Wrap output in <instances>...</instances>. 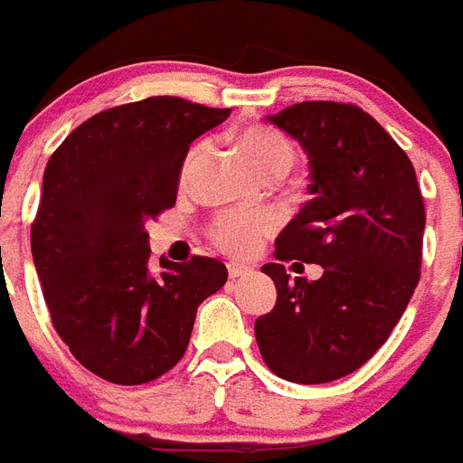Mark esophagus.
I'll return each instance as SVG.
<instances>
[{"label": "esophagus", "instance_id": "esophagus-1", "mask_svg": "<svg viewBox=\"0 0 463 463\" xmlns=\"http://www.w3.org/2000/svg\"><path fill=\"white\" fill-rule=\"evenodd\" d=\"M250 273H251L250 266H244V264H228V276H231L232 280H238V278L250 276Z\"/></svg>", "mask_w": 463, "mask_h": 463}]
</instances>
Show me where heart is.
Returning <instances> with one entry per match:
<instances>
[{
	"mask_svg": "<svg viewBox=\"0 0 463 463\" xmlns=\"http://www.w3.org/2000/svg\"><path fill=\"white\" fill-rule=\"evenodd\" d=\"M238 149L244 154V159L250 161L254 171L261 178L269 175H285L295 164V146L285 135L269 130V128H244L240 130L238 137ZM199 156V146L190 152L185 161V173L194 166V161ZM270 231V221L261 219V216H242V213H225L221 216L212 228L213 242L219 244L221 250L228 254H251L257 250L266 232Z\"/></svg>",
	"mask_w": 463,
	"mask_h": 463,
	"instance_id": "1",
	"label": "heart"
}]
</instances>
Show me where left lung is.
I'll return each instance as SVG.
<instances>
[{"mask_svg": "<svg viewBox=\"0 0 463 463\" xmlns=\"http://www.w3.org/2000/svg\"><path fill=\"white\" fill-rule=\"evenodd\" d=\"M309 156L311 199L261 266L276 307L254 323L266 366L317 385L354 373L390 337L419 285L426 212L411 161L359 107L302 101L269 116ZM318 263V281L290 279L285 260ZM297 266V264H295Z\"/></svg>", "mask_w": 463, "mask_h": 463, "instance_id": "8db88e82", "label": "left lung"}]
</instances>
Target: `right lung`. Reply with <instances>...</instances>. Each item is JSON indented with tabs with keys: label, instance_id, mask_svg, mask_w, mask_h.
<instances>
[{
	"label": "right lung",
	"instance_id": "1",
	"mask_svg": "<svg viewBox=\"0 0 463 463\" xmlns=\"http://www.w3.org/2000/svg\"><path fill=\"white\" fill-rule=\"evenodd\" d=\"M231 109L146 97L92 116L43 178L30 247L44 302L71 354L118 385L156 381L183 359L197 307L219 292V259L149 270L146 221L175 204L187 149Z\"/></svg>",
	"mask_w": 463,
	"mask_h": 463
}]
</instances>
